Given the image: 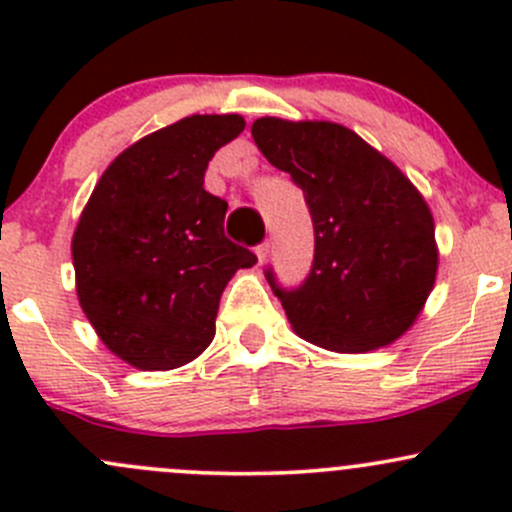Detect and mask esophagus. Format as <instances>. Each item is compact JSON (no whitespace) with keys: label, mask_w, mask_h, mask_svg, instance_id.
Listing matches in <instances>:
<instances>
[{"label":"esophagus","mask_w":512,"mask_h":512,"mask_svg":"<svg viewBox=\"0 0 512 512\" xmlns=\"http://www.w3.org/2000/svg\"><path fill=\"white\" fill-rule=\"evenodd\" d=\"M255 255H257V262H260V265H265L267 257H270V242H262V245L255 250Z\"/></svg>","instance_id":"obj_1"}]
</instances>
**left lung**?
Wrapping results in <instances>:
<instances>
[{
    "mask_svg": "<svg viewBox=\"0 0 512 512\" xmlns=\"http://www.w3.org/2000/svg\"><path fill=\"white\" fill-rule=\"evenodd\" d=\"M262 156L292 175L314 223V262L302 287H277L294 332L339 354L394 344L436 285L431 208L384 153L332 121L252 123Z\"/></svg>",
    "mask_w": 512,
    "mask_h": 512,
    "instance_id": "left-lung-1",
    "label": "left lung"
}]
</instances>
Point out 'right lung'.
Wrapping results in <instances>:
<instances>
[{
  "label": "right lung",
  "mask_w": 512,
  "mask_h": 512,
  "mask_svg": "<svg viewBox=\"0 0 512 512\" xmlns=\"http://www.w3.org/2000/svg\"><path fill=\"white\" fill-rule=\"evenodd\" d=\"M237 113H195L128 146L98 178L71 240L76 294L98 339L141 371L188 364L215 337L220 297L257 262L225 237V200L203 188Z\"/></svg>",
  "instance_id": "1"
}]
</instances>
